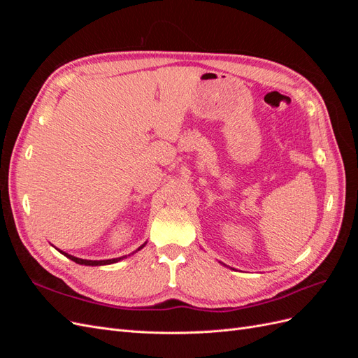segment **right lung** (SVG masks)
I'll return each instance as SVG.
<instances>
[{"label": "right lung", "instance_id": "1", "mask_svg": "<svg viewBox=\"0 0 358 358\" xmlns=\"http://www.w3.org/2000/svg\"><path fill=\"white\" fill-rule=\"evenodd\" d=\"M145 245H146V242H145L142 246H138L133 254H136L137 251H140V249H142ZM57 249H58V248H57ZM58 251H59L62 255H66L67 258H70L71 262L78 263V264H82V266H106V264H113V263L121 262V259H124V258H127V257H129V255H133V254H128V255H124V257L110 258V259H83V258H78V257H74V255H70V254H67V252H64V251H61V249H58Z\"/></svg>", "mask_w": 358, "mask_h": 358}]
</instances>
